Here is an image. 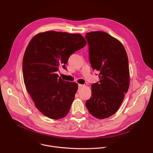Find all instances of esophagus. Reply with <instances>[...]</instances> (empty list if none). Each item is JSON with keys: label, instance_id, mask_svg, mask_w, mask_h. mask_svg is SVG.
<instances>
[{"label": "esophagus", "instance_id": "34e87169", "mask_svg": "<svg viewBox=\"0 0 153 153\" xmlns=\"http://www.w3.org/2000/svg\"><path fill=\"white\" fill-rule=\"evenodd\" d=\"M83 86H84V85H81V84H79V85H78V88H79V89H80V88H82V87H83Z\"/></svg>", "mask_w": 153, "mask_h": 153}]
</instances>
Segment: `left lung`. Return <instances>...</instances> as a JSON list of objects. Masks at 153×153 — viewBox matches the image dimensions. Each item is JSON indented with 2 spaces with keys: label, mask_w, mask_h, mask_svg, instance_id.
I'll use <instances>...</instances> for the list:
<instances>
[{
  "label": "left lung",
  "mask_w": 153,
  "mask_h": 153,
  "mask_svg": "<svg viewBox=\"0 0 153 153\" xmlns=\"http://www.w3.org/2000/svg\"><path fill=\"white\" fill-rule=\"evenodd\" d=\"M85 38L91 66L100 72V80L91 85V96L85 105L93 116L103 119L116 113L128 92V59L122 43L105 32L87 33Z\"/></svg>",
  "instance_id": "left-lung-1"
}]
</instances>
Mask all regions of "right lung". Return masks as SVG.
<instances>
[{
  "label": "right lung",
  "mask_w": 153,
  "mask_h": 153,
  "mask_svg": "<svg viewBox=\"0 0 153 153\" xmlns=\"http://www.w3.org/2000/svg\"><path fill=\"white\" fill-rule=\"evenodd\" d=\"M86 44L80 34L54 31L39 33L29 42L22 62L24 83L44 116L59 119L69 112L78 85L63 80L56 72L60 66L65 69L70 56Z\"/></svg>",
  "instance_id": "obj_1"
}]
</instances>
